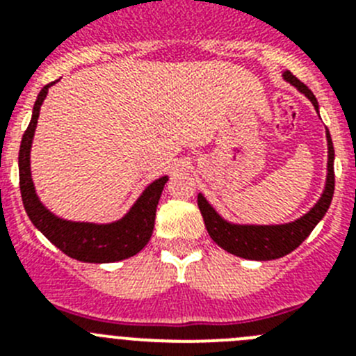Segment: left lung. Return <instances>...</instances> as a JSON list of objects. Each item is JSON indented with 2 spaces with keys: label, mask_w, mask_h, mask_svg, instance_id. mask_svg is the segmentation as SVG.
<instances>
[{
  "label": "left lung",
  "mask_w": 356,
  "mask_h": 356,
  "mask_svg": "<svg viewBox=\"0 0 356 356\" xmlns=\"http://www.w3.org/2000/svg\"><path fill=\"white\" fill-rule=\"evenodd\" d=\"M284 80L294 85L301 94H305L319 112L316 96L307 85L301 83L291 71L284 72ZM326 143H328V165H326L325 191L316 205L296 221L284 222V225H235V222L222 219L205 200V196L201 193L197 194V207H200L203 221L209 229V235L217 246H221L225 251L235 254V257H241V259L260 260V262L282 259L300 246L301 242L310 235V232L316 228L317 222L325 217L326 210L330 209V203H332L333 188H335V175H333L335 151H333V143L328 130H326Z\"/></svg>",
  "instance_id": "obj_1"
}]
</instances>
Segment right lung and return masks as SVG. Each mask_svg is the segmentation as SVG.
Wrapping results in <instances>:
<instances>
[{
	"label": "right lung",
	"mask_w": 356,
	"mask_h": 356,
	"mask_svg": "<svg viewBox=\"0 0 356 356\" xmlns=\"http://www.w3.org/2000/svg\"><path fill=\"white\" fill-rule=\"evenodd\" d=\"M53 83L55 81L42 87L37 96L33 112H31V121L19 147V187H21L24 210L40 234L71 259L90 264L119 262V260L130 259L149 242L153 226H155L156 205H159L160 194L163 191V185L168 184L169 176H162L159 180L151 181L121 219L106 222V225L67 221L46 209L37 196L35 185L31 180L30 151L40 105L48 96V89Z\"/></svg>",
	"instance_id": "add662e5"
}]
</instances>
